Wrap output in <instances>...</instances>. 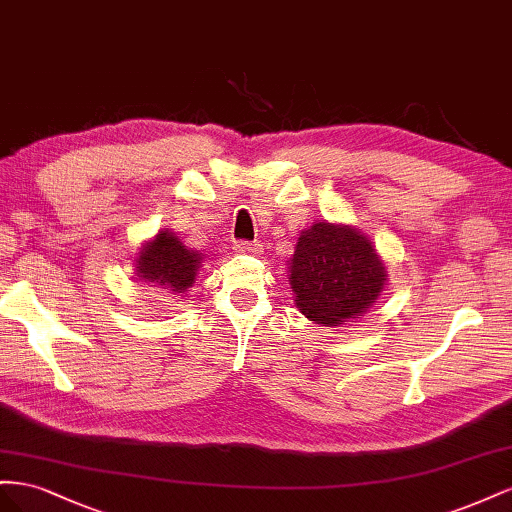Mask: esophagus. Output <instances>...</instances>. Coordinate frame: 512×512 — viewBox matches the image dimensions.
Listing matches in <instances>:
<instances>
[{"label":"esophagus","instance_id":"34e87169","mask_svg":"<svg viewBox=\"0 0 512 512\" xmlns=\"http://www.w3.org/2000/svg\"><path fill=\"white\" fill-rule=\"evenodd\" d=\"M236 253H246V255H255V253H259V248H261V244L259 242H246V240H240V242H236Z\"/></svg>","mask_w":512,"mask_h":512}]
</instances>
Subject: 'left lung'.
I'll return each mask as SVG.
<instances>
[{
  "mask_svg": "<svg viewBox=\"0 0 512 512\" xmlns=\"http://www.w3.org/2000/svg\"><path fill=\"white\" fill-rule=\"evenodd\" d=\"M386 276L373 242L354 227L334 223L304 229L289 264L298 311L330 328L367 313Z\"/></svg>",
  "mask_w": 512,
  "mask_h": 512,
  "instance_id": "left-lung-1",
  "label": "left lung"
}]
</instances>
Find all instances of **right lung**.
Instances as JSON below:
<instances>
[{
  "instance_id": "add662e5",
  "label": "right lung",
  "mask_w": 512,
  "mask_h": 512,
  "mask_svg": "<svg viewBox=\"0 0 512 512\" xmlns=\"http://www.w3.org/2000/svg\"><path fill=\"white\" fill-rule=\"evenodd\" d=\"M201 259L199 251L184 246L173 231L163 229L141 246L137 276L141 283L158 289V294H186L195 283Z\"/></svg>"
}]
</instances>
